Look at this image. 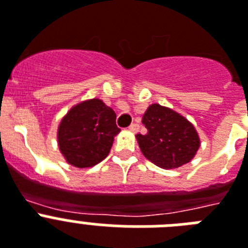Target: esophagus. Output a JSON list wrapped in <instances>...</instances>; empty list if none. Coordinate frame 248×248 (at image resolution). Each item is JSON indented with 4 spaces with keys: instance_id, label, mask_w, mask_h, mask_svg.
<instances>
[{
    "instance_id": "1",
    "label": "esophagus",
    "mask_w": 248,
    "mask_h": 248,
    "mask_svg": "<svg viewBox=\"0 0 248 248\" xmlns=\"http://www.w3.org/2000/svg\"><path fill=\"white\" fill-rule=\"evenodd\" d=\"M129 130L133 133H137L138 132V129H139V124H137V123H133V124H130V126H129Z\"/></svg>"
}]
</instances>
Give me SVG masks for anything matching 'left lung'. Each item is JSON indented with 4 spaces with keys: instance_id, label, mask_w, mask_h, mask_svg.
Instances as JSON below:
<instances>
[{
    "instance_id": "left-lung-1",
    "label": "left lung",
    "mask_w": 248,
    "mask_h": 248,
    "mask_svg": "<svg viewBox=\"0 0 248 248\" xmlns=\"http://www.w3.org/2000/svg\"><path fill=\"white\" fill-rule=\"evenodd\" d=\"M141 123L147 134H137L141 153L163 169H174L193 159L200 148V137L193 124L174 110L152 104Z\"/></svg>"
}]
</instances>
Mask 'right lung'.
Here are the masks:
<instances>
[{"instance_id":"right-lung-1","label":"right lung","mask_w":248,"mask_h":248,"mask_svg":"<svg viewBox=\"0 0 248 248\" xmlns=\"http://www.w3.org/2000/svg\"><path fill=\"white\" fill-rule=\"evenodd\" d=\"M116 114L100 99H90L67 111L58 129L59 148L69 164L89 168L107 158L120 132Z\"/></svg>"}]
</instances>
